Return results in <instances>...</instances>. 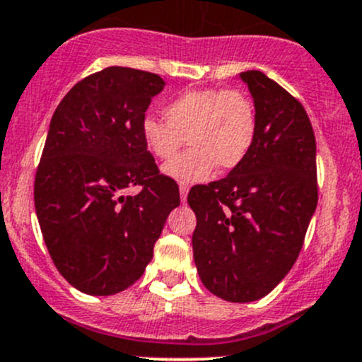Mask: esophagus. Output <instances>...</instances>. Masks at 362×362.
Here are the masks:
<instances>
[{
	"label": "esophagus",
	"instance_id": "1",
	"mask_svg": "<svg viewBox=\"0 0 362 362\" xmlns=\"http://www.w3.org/2000/svg\"><path fill=\"white\" fill-rule=\"evenodd\" d=\"M187 192H189V185L187 184H180V199H182V203L187 202Z\"/></svg>",
	"mask_w": 362,
	"mask_h": 362
}]
</instances>
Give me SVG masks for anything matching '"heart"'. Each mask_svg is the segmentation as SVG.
I'll use <instances>...</instances> for the list:
<instances>
[{
	"label": "heart",
	"mask_w": 362,
	"mask_h": 362,
	"mask_svg": "<svg viewBox=\"0 0 362 362\" xmlns=\"http://www.w3.org/2000/svg\"><path fill=\"white\" fill-rule=\"evenodd\" d=\"M164 119L147 115L141 138L154 158L171 159L185 138L191 148L164 166V173L182 184L206 180L215 166L233 170L254 147L257 110L242 89L204 87L178 94L163 108Z\"/></svg>",
	"instance_id": "1"
}]
</instances>
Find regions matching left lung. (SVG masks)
<instances>
[{
    "label": "left lung",
    "instance_id": "1",
    "mask_svg": "<svg viewBox=\"0 0 362 362\" xmlns=\"http://www.w3.org/2000/svg\"><path fill=\"white\" fill-rule=\"evenodd\" d=\"M257 110L250 154L228 177L194 185L192 250L203 286L233 303L272 293L301 252L317 208L315 134L303 105L275 80L240 75Z\"/></svg>",
    "mask_w": 362,
    "mask_h": 362
}]
</instances>
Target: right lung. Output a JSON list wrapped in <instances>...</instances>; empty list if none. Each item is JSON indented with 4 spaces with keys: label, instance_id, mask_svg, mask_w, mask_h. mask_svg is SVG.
Instances as JSON below:
<instances>
[{
    "label": "right lung",
    "instance_id": "obj_1",
    "mask_svg": "<svg viewBox=\"0 0 362 362\" xmlns=\"http://www.w3.org/2000/svg\"><path fill=\"white\" fill-rule=\"evenodd\" d=\"M156 73L110 66L68 90L50 120L35 177V208L57 272L75 289L110 296L133 286L151 262L177 182L159 171L141 138ZM141 187L122 197L127 187Z\"/></svg>",
    "mask_w": 362,
    "mask_h": 362
}]
</instances>
